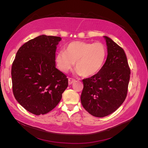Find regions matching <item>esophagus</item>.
I'll list each match as a JSON object with an SVG mask.
<instances>
[{
    "label": "esophagus",
    "instance_id": "obj_1",
    "mask_svg": "<svg viewBox=\"0 0 148 148\" xmlns=\"http://www.w3.org/2000/svg\"><path fill=\"white\" fill-rule=\"evenodd\" d=\"M75 82V79L71 78H69V85H70V84H71L72 83H73Z\"/></svg>",
    "mask_w": 148,
    "mask_h": 148
}]
</instances>
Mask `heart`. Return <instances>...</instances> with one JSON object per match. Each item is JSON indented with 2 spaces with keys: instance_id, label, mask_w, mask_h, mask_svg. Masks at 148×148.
Instances as JSON below:
<instances>
[{
  "instance_id": "1",
  "label": "heart",
  "mask_w": 148,
  "mask_h": 148,
  "mask_svg": "<svg viewBox=\"0 0 148 148\" xmlns=\"http://www.w3.org/2000/svg\"><path fill=\"white\" fill-rule=\"evenodd\" d=\"M106 55V47L101 42L73 41L67 45L65 51L58 52L56 61L59 69L64 73L72 69L76 62L77 73L90 77L101 70Z\"/></svg>"
}]
</instances>
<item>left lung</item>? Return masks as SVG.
Listing matches in <instances>:
<instances>
[{
    "label": "left lung",
    "mask_w": 148,
    "mask_h": 148,
    "mask_svg": "<svg viewBox=\"0 0 148 148\" xmlns=\"http://www.w3.org/2000/svg\"><path fill=\"white\" fill-rule=\"evenodd\" d=\"M104 38L107 48L106 61L97 74L83 79L81 95L84 109L97 117L111 114L123 104L130 75L123 49L110 38Z\"/></svg>",
    "instance_id": "8db88e82"
}]
</instances>
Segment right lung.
Masks as SVG:
<instances>
[{
  "label": "right lung",
  "instance_id": "obj_1",
  "mask_svg": "<svg viewBox=\"0 0 148 148\" xmlns=\"http://www.w3.org/2000/svg\"><path fill=\"white\" fill-rule=\"evenodd\" d=\"M61 39L46 35L31 39L20 47L12 64L13 95L34 115L54 109L68 87L66 76L56 67V49Z\"/></svg>",
  "mask_w": 148,
  "mask_h": 148
}]
</instances>
